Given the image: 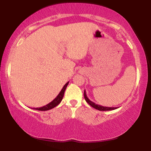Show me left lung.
<instances>
[{"mask_svg": "<svg viewBox=\"0 0 151 151\" xmlns=\"http://www.w3.org/2000/svg\"><path fill=\"white\" fill-rule=\"evenodd\" d=\"M84 99H85L86 101L87 102V103L89 104L91 106H92L93 108L97 109V110H99V111H111V110H114V109H117V107H106V106H103L96 104H95L94 102L91 101V100H90L87 97L85 90H84Z\"/></svg>", "mask_w": 151, "mask_h": 151, "instance_id": "left-lung-1", "label": "left lung"}]
</instances>
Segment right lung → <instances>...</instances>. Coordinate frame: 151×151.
Returning <instances> with one entry per match:
<instances>
[{
	"mask_svg": "<svg viewBox=\"0 0 151 151\" xmlns=\"http://www.w3.org/2000/svg\"><path fill=\"white\" fill-rule=\"evenodd\" d=\"M68 84L69 82L66 83L65 86H63V88H62L61 91H60V92L59 93V94L57 96V97L54 100H52L50 103L47 104L44 106L40 107V108H34L33 109H35V110H38V111H47V110H50V109L55 108V106H58L59 104L62 101V99H63V96H64V93H65V89L66 88H67V85H68Z\"/></svg>",
	"mask_w": 151,
	"mask_h": 151,
	"instance_id": "add662e5",
	"label": "right lung"
}]
</instances>
